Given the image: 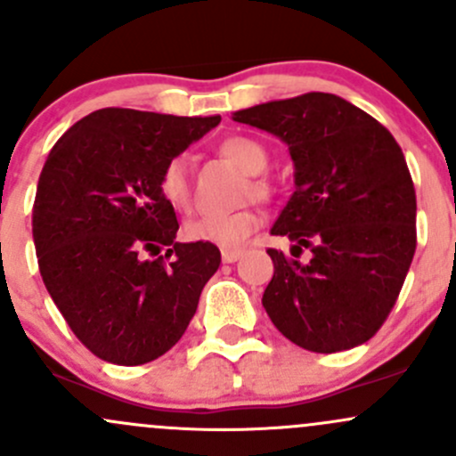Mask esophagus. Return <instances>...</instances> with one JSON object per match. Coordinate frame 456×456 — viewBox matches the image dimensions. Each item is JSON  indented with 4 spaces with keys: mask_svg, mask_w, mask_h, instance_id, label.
I'll list each match as a JSON object with an SVG mask.
<instances>
[{
    "mask_svg": "<svg viewBox=\"0 0 456 456\" xmlns=\"http://www.w3.org/2000/svg\"><path fill=\"white\" fill-rule=\"evenodd\" d=\"M244 253V248H238V247H224L223 251H220V256H223V262H227V265H232V262L240 260Z\"/></svg>",
    "mask_w": 456,
    "mask_h": 456,
    "instance_id": "obj_1",
    "label": "esophagus"
}]
</instances>
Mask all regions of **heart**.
<instances>
[{
    "mask_svg": "<svg viewBox=\"0 0 456 456\" xmlns=\"http://www.w3.org/2000/svg\"><path fill=\"white\" fill-rule=\"evenodd\" d=\"M218 155L236 164L242 172L253 175L248 181L247 194L268 196L271 181L262 176L260 172L268 166V151L265 143H260L247 135H229L218 143ZM161 199L175 209H188L191 200V179H190V161L183 155H175L166 161L157 179ZM260 227V214L244 208L232 214H199L194 218L185 220L183 233L190 242H209L220 247H233L251 236Z\"/></svg>",
    "mask_w": 456,
    "mask_h": 456,
    "instance_id": "heart-1",
    "label": "heart"
}]
</instances>
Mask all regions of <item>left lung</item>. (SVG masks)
<instances>
[{"instance_id": "1", "label": "left lung", "mask_w": 456, "mask_h": 456, "mask_svg": "<svg viewBox=\"0 0 456 456\" xmlns=\"http://www.w3.org/2000/svg\"><path fill=\"white\" fill-rule=\"evenodd\" d=\"M289 143L295 191L268 248L273 280L262 304L289 341L316 354L367 343L395 305L415 247L413 179L378 119L334 94L297 95L233 113ZM308 248L311 257L299 263Z\"/></svg>"}]
</instances>
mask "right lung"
Returning <instances> with one entry per match:
<instances>
[{
    "instance_id": "obj_1",
    "label": "right lung",
    "mask_w": 456,
    "mask_h": 456,
    "mask_svg": "<svg viewBox=\"0 0 456 456\" xmlns=\"http://www.w3.org/2000/svg\"><path fill=\"white\" fill-rule=\"evenodd\" d=\"M218 122L109 107L47 155L32 208L38 271L71 332L102 361L164 356L218 271L216 244L175 242V208L157 188L166 161Z\"/></svg>"
}]
</instances>
